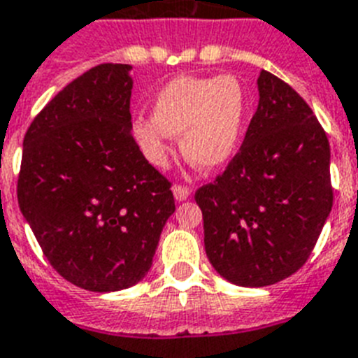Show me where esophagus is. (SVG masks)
<instances>
[{
    "label": "esophagus",
    "mask_w": 358,
    "mask_h": 358,
    "mask_svg": "<svg viewBox=\"0 0 358 358\" xmlns=\"http://www.w3.org/2000/svg\"><path fill=\"white\" fill-rule=\"evenodd\" d=\"M172 192H173V197H176V201H185L190 197V190H188V188L182 185H173Z\"/></svg>",
    "instance_id": "34e87169"
}]
</instances>
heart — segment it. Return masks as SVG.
<instances>
[{
	"instance_id": "obj_1",
	"label": "heart",
	"mask_w": 358,
	"mask_h": 358,
	"mask_svg": "<svg viewBox=\"0 0 358 358\" xmlns=\"http://www.w3.org/2000/svg\"><path fill=\"white\" fill-rule=\"evenodd\" d=\"M249 113V96L234 75H179L153 96L152 117L131 126L135 143L153 166H166L170 137L194 166L214 172L238 152Z\"/></svg>"
}]
</instances>
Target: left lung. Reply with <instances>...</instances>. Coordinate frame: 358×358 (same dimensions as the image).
Wrapping results in <instances>:
<instances>
[{
  "mask_svg": "<svg viewBox=\"0 0 358 358\" xmlns=\"http://www.w3.org/2000/svg\"><path fill=\"white\" fill-rule=\"evenodd\" d=\"M258 93L236 157L196 192L206 256L239 287H265L296 273L333 206L331 152L311 108L267 71Z\"/></svg>",
  "mask_w": 358,
  "mask_h": 358,
  "instance_id": "1",
  "label": "left lung"
}]
</instances>
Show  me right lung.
<instances>
[{
  "mask_svg": "<svg viewBox=\"0 0 358 358\" xmlns=\"http://www.w3.org/2000/svg\"><path fill=\"white\" fill-rule=\"evenodd\" d=\"M129 73L128 64L90 69L23 138L20 210L56 273L85 291L141 282L176 212L170 182L131 137Z\"/></svg>",
  "mask_w": 358,
  "mask_h": 358,
  "instance_id": "add662e5",
  "label": "right lung"
}]
</instances>
